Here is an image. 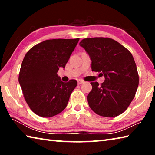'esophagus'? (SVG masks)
Wrapping results in <instances>:
<instances>
[{
    "mask_svg": "<svg viewBox=\"0 0 155 155\" xmlns=\"http://www.w3.org/2000/svg\"><path fill=\"white\" fill-rule=\"evenodd\" d=\"M77 82H78V85H80V84H82V83H84V81L82 80V79H79V80H78Z\"/></svg>",
    "mask_w": 155,
    "mask_h": 155,
    "instance_id": "obj_1",
    "label": "esophagus"
}]
</instances>
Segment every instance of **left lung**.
<instances>
[{"label": "left lung", "instance_id": "obj_1", "mask_svg": "<svg viewBox=\"0 0 155 155\" xmlns=\"http://www.w3.org/2000/svg\"><path fill=\"white\" fill-rule=\"evenodd\" d=\"M80 46L91 60V70L101 72L105 80L99 85L92 82L87 96L89 106L101 116L111 117L122 114L134 98L139 75L130 52L108 38H85Z\"/></svg>", "mask_w": 155, "mask_h": 155}]
</instances>
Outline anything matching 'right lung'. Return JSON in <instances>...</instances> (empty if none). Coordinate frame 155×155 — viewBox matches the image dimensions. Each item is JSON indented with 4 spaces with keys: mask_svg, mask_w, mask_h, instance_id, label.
Returning <instances> with one entry per match:
<instances>
[{
    "mask_svg": "<svg viewBox=\"0 0 155 155\" xmlns=\"http://www.w3.org/2000/svg\"><path fill=\"white\" fill-rule=\"evenodd\" d=\"M78 40L79 38L45 40L25 54L18 81L28 107L39 116L51 117L66 107L77 81L63 82L57 72L59 68H65Z\"/></svg>",
    "mask_w": 155,
    "mask_h": 155,
    "instance_id": "right-lung-1",
    "label": "right lung"
}]
</instances>
